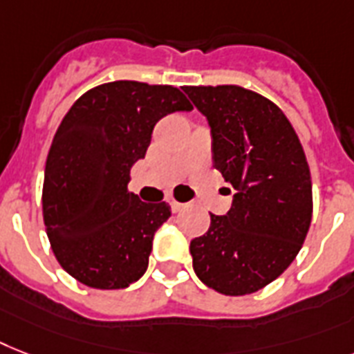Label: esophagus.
<instances>
[{
    "instance_id": "34e87169",
    "label": "esophagus",
    "mask_w": 354,
    "mask_h": 354,
    "mask_svg": "<svg viewBox=\"0 0 354 354\" xmlns=\"http://www.w3.org/2000/svg\"><path fill=\"white\" fill-rule=\"evenodd\" d=\"M171 209H172V212H180L183 209V207H185V203H180V202H176V200H171Z\"/></svg>"
}]
</instances>
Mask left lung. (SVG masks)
<instances>
[{"mask_svg": "<svg viewBox=\"0 0 354 354\" xmlns=\"http://www.w3.org/2000/svg\"><path fill=\"white\" fill-rule=\"evenodd\" d=\"M211 129L214 169L232 187V205L191 242L196 277L242 297L277 280L297 258L313 214L311 172L286 114L236 87H183ZM231 194V189H227Z\"/></svg>", "mask_w": 354, "mask_h": 354, "instance_id": "1", "label": "left lung"}]
</instances>
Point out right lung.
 Listing matches in <instances>:
<instances>
[{"instance_id": "obj_1", "label": "right lung", "mask_w": 354, "mask_h": 354, "mask_svg": "<svg viewBox=\"0 0 354 354\" xmlns=\"http://www.w3.org/2000/svg\"><path fill=\"white\" fill-rule=\"evenodd\" d=\"M176 111H192L180 88L112 82L87 91L63 118L45 165L43 220L59 266L77 281L123 289L147 271L171 207L142 202L127 183L154 125Z\"/></svg>"}]
</instances>
